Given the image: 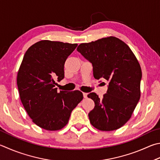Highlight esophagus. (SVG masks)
Returning <instances> with one entry per match:
<instances>
[{
    "label": "esophagus",
    "instance_id": "1",
    "mask_svg": "<svg viewBox=\"0 0 160 160\" xmlns=\"http://www.w3.org/2000/svg\"><path fill=\"white\" fill-rule=\"evenodd\" d=\"M88 93H85V92H84L83 93V97H84V98H88Z\"/></svg>",
    "mask_w": 160,
    "mask_h": 160
}]
</instances>
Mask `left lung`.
I'll return each instance as SVG.
<instances>
[{
    "instance_id": "8db88e82",
    "label": "left lung",
    "mask_w": 160,
    "mask_h": 160,
    "mask_svg": "<svg viewBox=\"0 0 160 160\" xmlns=\"http://www.w3.org/2000/svg\"><path fill=\"white\" fill-rule=\"evenodd\" d=\"M77 50L92 63L94 78L109 82L103 98L94 92L88 95L95 103L88 115L90 123L106 132L120 128L140 99L142 72L137 59L125 42L113 36L82 43Z\"/></svg>"
}]
</instances>
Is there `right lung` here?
<instances>
[{
    "instance_id": "right-lung-1",
    "label": "right lung",
    "mask_w": 160,
    "mask_h": 160,
    "mask_svg": "<svg viewBox=\"0 0 160 160\" xmlns=\"http://www.w3.org/2000/svg\"><path fill=\"white\" fill-rule=\"evenodd\" d=\"M78 44L40 40L28 49L17 72L20 99L33 122L48 131L62 129L83 98L82 93L60 91L55 80L64 78L66 59Z\"/></svg>"
}]
</instances>
